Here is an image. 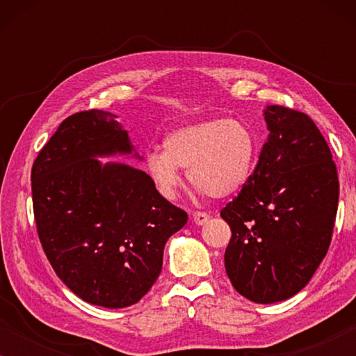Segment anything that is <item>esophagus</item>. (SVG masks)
Wrapping results in <instances>:
<instances>
[{"instance_id":"1","label":"esophagus","mask_w":356,"mask_h":356,"mask_svg":"<svg viewBox=\"0 0 356 356\" xmlns=\"http://www.w3.org/2000/svg\"><path fill=\"white\" fill-rule=\"evenodd\" d=\"M193 220L196 225H204V223L209 220V213L202 211H196L193 213Z\"/></svg>"}]
</instances>
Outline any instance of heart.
Segmentation results:
<instances>
[{
    "label": "heart",
    "instance_id": "heart-1",
    "mask_svg": "<svg viewBox=\"0 0 356 356\" xmlns=\"http://www.w3.org/2000/svg\"><path fill=\"white\" fill-rule=\"evenodd\" d=\"M257 143L252 131L235 120H213L175 129L163 152H149L145 170L163 197L175 199L181 173L207 196L223 199L245 186L254 167Z\"/></svg>",
    "mask_w": 356,
    "mask_h": 356
}]
</instances>
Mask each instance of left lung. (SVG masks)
<instances>
[{
	"instance_id": "left-lung-1",
	"label": "left lung",
	"mask_w": 356,
	"mask_h": 356,
	"mask_svg": "<svg viewBox=\"0 0 356 356\" xmlns=\"http://www.w3.org/2000/svg\"><path fill=\"white\" fill-rule=\"evenodd\" d=\"M264 118L270 134L254 172L220 216L232 230L228 279L245 298L267 305L298 293L327 254L339 177L308 115L269 105Z\"/></svg>"
}]
</instances>
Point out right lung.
<instances>
[{
	"instance_id": "obj_1",
	"label": "right lung",
	"mask_w": 356,
	"mask_h": 356,
	"mask_svg": "<svg viewBox=\"0 0 356 356\" xmlns=\"http://www.w3.org/2000/svg\"><path fill=\"white\" fill-rule=\"evenodd\" d=\"M115 118L102 110L67 116L31 173L47 259L67 289L104 308H126L147 293L162 270L165 243L188 222L143 170L94 159L131 152Z\"/></svg>"
}]
</instances>
